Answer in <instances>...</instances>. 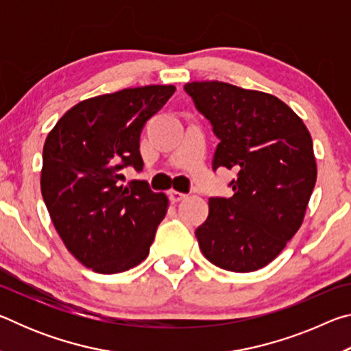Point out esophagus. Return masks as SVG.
Returning <instances> with one entry per match:
<instances>
[{"mask_svg":"<svg viewBox=\"0 0 351 351\" xmlns=\"http://www.w3.org/2000/svg\"><path fill=\"white\" fill-rule=\"evenodd\" d=\"M169 198H170L171 203H180V201H182V199H186V198H187V195H186V193H182V192H178V190H173V189H171L170 192H169Z\"/></svg>","mask_w":351,"mask_h":351,"instance_id":"obj_1","label":"esophagus"}]
</instances>
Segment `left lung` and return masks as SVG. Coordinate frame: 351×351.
I'll use <instances>...</instances> for the list:
<instances>
[{"label": "left lung", "instance_id": "8db88e82", "mask_svg": "<svg viewBox=\"0 0 351 351\" xmlns=\"http://www.w3.org/2000/svg\"><path fill=\"white\" fill-rule=\"evenodd\" d=\"M184 90L219 139L213 169L239 171L232 197L210 198L209 217L195 230L201 252L221 269L257 271L304 223L317 178L311 134L272 94L217 80Z\"/></svg>", "mask_w": 351, "mask_h": 351}]
</instances>
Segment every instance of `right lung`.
Returning <instances> with one entry per match:
<instances>
[{
	"label": "right lung",
	"instance_id": "obj_1",
	"mask_svg": "<svg viewBox=\"0 0 351 351\" xmlns=\"http://www.w3.org/2000/svg\"><path fill=\"white\" fill-rule=\"evenodd\" d=\"M176 88L147 85L82 100L51 130L40 186L52 224L68 251L99 274H117L147 258L169 209L145 181L121 182L142 170V127Z\"/></svg>",
	"mask_w": 351,
	"mask_h": 351
}]
</instances>
